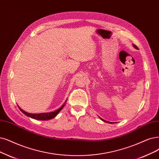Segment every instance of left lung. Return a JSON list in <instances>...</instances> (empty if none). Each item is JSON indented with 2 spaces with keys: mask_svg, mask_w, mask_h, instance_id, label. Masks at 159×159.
Segmentation results:
<instances>
[{
  "mask_svg": "<svg viewBox=\"0 0 159 159\" xmlns=\"http://www.w3.org/2000/svg\"><path fill=\"white\" fill-rule=\"evenodd\" d=\"M133 46H134V48H136V49H138V47L136 46V45H135V44H133ZM101 119V118H100ZM103 121H104V122H109V123H112V122H107V121H106V120H103V119H101Z\"/></svg>",
  "mask_w": 159,
  "mask_h": 159,
  "instance_id": "left-lung-1",
  "label": "left lung"
}]
</instances>
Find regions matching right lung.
I'll return each instance as SVG.
<instances>
[{
    "instance_id": "add662e5",
    "label": "right lung",
    "mask_w": 159,
    "mask_h": 159,
    "mask_svg": "<svg viewBox=\"0 0 159 159\" xmlns=\"http://www.w3.org/2000/svg\"><path fill=\"white\" fill-rule=\"evenodd\" d=\"M67 101L63 103V105H62V106L60 108L58 109L57 110L54 111V112H51V113H40V114H31V113H27L25 112V111H24L23 110H22L19 106V109H20V111H21V112L25 114V115L28 116H30L31 117V118L33 119H37V120H49V119H53L54 117H55L60 111L63 109V107H64V105H66Z\"/></svg>"
}]
</instances>
